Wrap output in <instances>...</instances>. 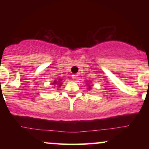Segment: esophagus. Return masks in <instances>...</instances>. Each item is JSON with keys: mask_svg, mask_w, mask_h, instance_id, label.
<instances>
[{"mask_svg": "<svg viewBox=\"0 0 149 149\" xmlns=\"http://www.w3.org/2000/svg\"><path fill=\"white\" fill-rule=\"evenodd\" d=\"M77 78H78V75H76V74H73V76H72V79L73 80H76Z\"/></svg>", "mask_w": 149, "mask_h": 149, "instance_id": "esophagus-1", "label": "esophagus"}]
</instances>
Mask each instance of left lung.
I'll return each instance as SVG.
<instances>
[{"mask_svg": "<svg viewBox=\"0 0 149 149\" xmlns=\"http://www.w3.org/2000/svg\"><path fill=\"white\" fill-rule=\"evenodd\" d=\"M87 82V85H89V86H88V90H89V89H90V88H91V87H90V83H90V81H86ZM86 82H85V83H86Z\"/></svg>", "mask_w": 149, "mask_h": 149, "instance_id": "8db88e82", "label": "left lung"}]
</instances>
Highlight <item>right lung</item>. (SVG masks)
<instances>
[{
  "label": "right lung",
  "instance_id": "obj_1",
  "mask_svg": "<svg viewBox=\"0 0 149 149\" xmlns=\"http://www.w3.org/2000/svg\"><path fill=\"white\" fill-rule=\"evenodd\" d=\"M62 78H58V80H54V81L52 83H51V85L52 86H57L58 88H60V86L62 85Z\"/></svg>",
  "mask_w": 149,
  "mask_h": 149
}]
</instances>
